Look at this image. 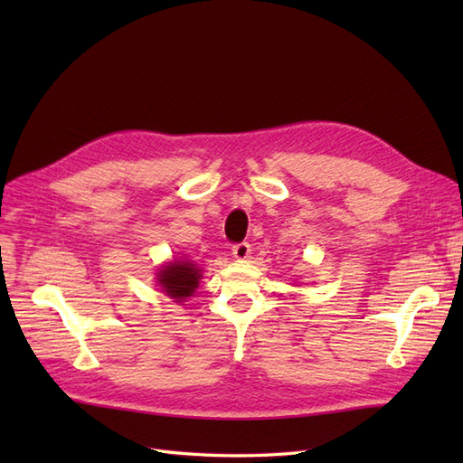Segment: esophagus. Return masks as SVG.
Wrapping results in <instances>:
<instances>
[{"label":"esophagus","mask_w":463,"mask_h":463,"mask_svg":"<svg viewBox=\"0 0 463 463\" xmlns=\"http://www.w3.org/2000/svg\"><path fill=\"white\" fill-rule=\"evenodd\" d=\"M232 255L235 257V259H240V260H245L249 255H250V245L247 243V241H241V243H235L233 247H232Z\"/></svg>","instance_id":"34e87169"}]
</instances>
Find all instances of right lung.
<instances>
[{
  "label": "right lung",
  "mask_w": 463,
  "mask_h": 463,
  "mask_svg": "<svg viewBox=\"0 0 463 463\" xmlns=\"http://www.w3.org/2000/svg\"><path fill=\"white\" fill-rule=\"evenodd\" d=\"M201 278L203 270L193 260H174L162 266L156 279L165 296L175 299V303H184L197 291Z\"/></svg>",
  "instance_id": "add662e5"
}]
</instances>
